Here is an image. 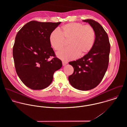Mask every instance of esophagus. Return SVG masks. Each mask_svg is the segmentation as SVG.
Masks as SVG:
<instances>
[{
    "label": "esophagus",
    "mask_w": 127,
    "mask_h": 127,
    "mask_svg": "<svg viewBox=\"0 0 127 127\" xmlns=\"http://www.w3.org/2000/svg\"><path fill=\"white\" fill-rule=\"evenodd\" d=\"M62 63H63V66H64V65H65L66 64H67V62H65V61H63V62H62Z\"/></svg>",
    "instance_id": "1"
}]
</instances>
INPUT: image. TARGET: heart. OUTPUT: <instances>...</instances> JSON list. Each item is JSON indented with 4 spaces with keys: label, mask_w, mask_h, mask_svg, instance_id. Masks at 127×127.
<instances>
[{
    "label": "heart",
    "mask_w": 127,
    "mask_h": 127,
    "mask_svg": "<svg viewBox=\"0 0 127 127\" xmlns=\"http://www.w3.org/2000/svg\"><path fill=\"white\" fill-rule=\"evenodd\" d=\"M95 38L94 28L90 25L71 22L63 25L60 31L55 30L50 35V44L55 50L63 49L68 41L69 47L58 52L57 56L64 60H72L88 53L92 47Z\"/></svg>",
    "instance_id": "1"
}]
</instances>
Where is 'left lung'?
Listing matches in <instances>:
<instances>
[{
    "label": "left lung",
    "instance_id": "1",
    "mask_svg": "<svg viewBox=\"0 0 127 127\" xmlns=\"http://www.w3.org/2000/svg\"><path fill=\"white\" fill-rule=\"evenodd\" d=\"M83 21L94 28L95 41L88 54L69 63L74 72L68 77V80L75 89L89 91L96 87L104 77L109 65L110 45L108 35L100 24L91 19Z\"/></svg>",
    "mask_w": 127,
    "mask_h": 127
}]
</instances>
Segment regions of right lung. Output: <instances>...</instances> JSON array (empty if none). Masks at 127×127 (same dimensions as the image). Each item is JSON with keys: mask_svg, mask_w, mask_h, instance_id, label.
<instances>
[{"mask_svg": "<svg viewBox=\"0 0 127 127\" xmlns=\"http://www.w3.org/2000/svg\"><path fill=\"white\" fill-rule=\"evenodd\" d=\"M61 23L32 20L16 35L13 49L16 70L22 83L32 90L48 87L55 72L62 66L49 41L50 34ZM51 56L54 58L49 60Z\"/></svg>", "mask_w": 127, "mask_h": 127, "instance_id": "1", "label": "right lung"}]
</instances>
